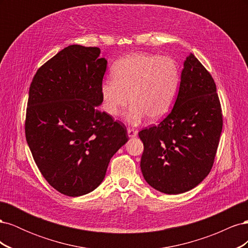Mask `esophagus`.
<instances>
[{"instance_id": "1", "label": "esophagus", "mask_w": 248, "mask_h": 248, "mask_svg": "<svg viewBox=\"0 0 248 248\" xmlns=\"http://www.w3.org/2000/svg\"><path fill=\"white\" fill-rule=\"evenodd\" d=\"M127 134H128L129 138H136L138 136V131L134 130V129H131V128H128L127 129Z\"/></svg>"}]
</instances>
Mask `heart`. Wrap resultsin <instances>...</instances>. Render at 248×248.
Listing matches in <instances>:
<instances>
[{
  "label": "heart",
  "instance_id": "heart-1",
  "mask_svg": "<svg viewBox=\"0 0 248 248\" xmlns=\"http://www.w3.org/2000/svg\"><path fill=\"white\" fill-rule=\"evenodd\" d=\"M114 78L101 82L102 108L116 117L127 102L131 107L126 121L137 125L146 116L158 121L175 101L179 86L177 63L169 57L139 52L119 61L112 70Z\"/></svg>",
  "mask_w": 248,
  "mask_h": 248
}]
</instances>
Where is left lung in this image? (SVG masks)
I'll return each mask as SVG.
<instances>
[{
    "instance_id": "1",
    "label": "left lung",
    "mask_w": 248,
    "mask_h": 248,
    "mask_svg": "<svg viewBox=\"0 0 248 248\" xmlns=\"http://www.w3.org/2000/svg\"><path fill=\"white\" fill-rule=\"evenodd\" d=\"M222 114L215 82L192 54L186 57L174 108L157 125L140 131L146 182L167 194L199 185L213 166Z\"/></svg>"
}]
</instances>
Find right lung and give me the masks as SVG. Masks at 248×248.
I'll list each match as a JSON object with an SVG mask.
<instances>
[{
    "mask_svg": "<svg viewBox=\"0 0 248 248\" xmlns=\"http://www.w3.org/2000/svg\"><path fill=\"white\" fill-rule=\"evenodd\" d=\"M72 44L37 70L29 91L26 139L42 176L68 197L93 191L128 138L102 104L108 60Z\"/></svg>",
    "mask_w": 248,
    "mask_h": 248,
    "instance_id": "right-lung-1",
    "label": "right lung"
}]
</instances>
